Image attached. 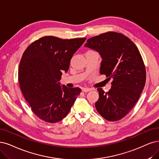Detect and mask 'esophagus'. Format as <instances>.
Returning a JSON list of instances; mask_svg holds the SVG:
<instances>
[{
	"label": "esophagus",
	"instance_id": "esophagus-1",
	"mask_svg": "<svg viewBox=\"0 0 159 159\" xmlns=\"http://www.w3.org/2000/svg\"><path fill=\"white\" fill-rule=\"evenodd\" d=\"M92 90V89H90V88H83V92H89V91H90Z\"/></svg>",
	"mask_w": 159,
	"mask_h": 159
}]
</instances>
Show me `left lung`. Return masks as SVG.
I'll return each mask as SVG.
<instances>
[{
    "label": "left lung",
    "mask_w": 159,
    "mask_h": 159,
    "mask_svg": "<svg viewBox=\"0 0 159 159\" xmlns=\"http://www.w3.org/2000/svg\"><path fill=\"white\" fill-rule=\"evenodd\" d=\"M84 46L99 53L100 74L113 79L108 92L98 89V112L108 121L120 120L136 103L145 84L146 70L140 52L130 39L113 31L89 39Z\"/></svg>",
    "instance_id": "obj_1"
}]
</instances>
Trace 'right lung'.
I'll use <instances>...</instances> for the list:
<instances>
[{
    "instance_id": "obj_1",
    "label": "right lung",
    "mask_w": 159,
    "mask_h": 159,
    "mask_svg": "<svg viewBox=\"0 0 159 159\" xmlns=\"http://www.w3.org/2000/svg\"><path fill=\"white\" fill-rule=\"evenodd\" d=\"M86 39L45 36L23 52L18 70L20 89L33 112L41 120L49 123L61 120L80 94L79 88H61L60 80Z\"/></svg>"
}]
</instances>
